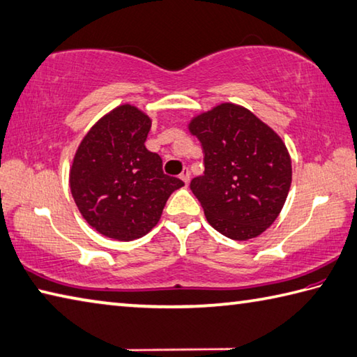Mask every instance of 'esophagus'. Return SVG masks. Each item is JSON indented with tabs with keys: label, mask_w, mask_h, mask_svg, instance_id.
<instances>
[{
	"label": "esophagus",
	"mask_w": 357,
	"mask_h": 357,
	"mask_svg": "<svg viewBox=\"0 0 357 357\" xmlns=\"http://www.w3.org/2000/svg\"><path fill=\"white\" fill-rule=\"evenodd\" d=\"M180 178L185 181V185L190 183V178H191V176H190V171H188V169H183V172L180 174Z\"/></svg>",
	"instance_id": "1"
}]
</instances>
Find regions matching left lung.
<instances>
[{"mask_svg":"<svg viewBox=\"0 0 357 357\" xmlns=\"http://www.w3.org/2000/svg\"><path fill=\"white\" fill-rule=\"evenodd\" d=\"M190 130L204 149V176L191 191L206 220L234 241L257 238L283 208L292 181L291 157L271 127L234 104L194 118Z\"/></svg>","mask_w":357,"mask_h":357,"instance_id":"left-lung-1","label":"left lung"}]
</instances>
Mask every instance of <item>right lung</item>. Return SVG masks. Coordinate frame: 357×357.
I'll return each mask as SVG.
<instances>
[{"label":"right lung","mask_w":357,"mask_h":357,"mask_svg":"<svg viewBox=\"0 0 357 357\" xmlns=\"http://www.w3.org/2000/svg\"><path fill=\"white\" fill-rule=\"evenodd\" d=\"M151 124L137 107L121 105L91 127L74 155L73 199L84 219L107 238L144 236L171 194L185 185L166 176L158 153L146 149Z\"/></svg>","instance_id":"add662e5"}]
</instances>
